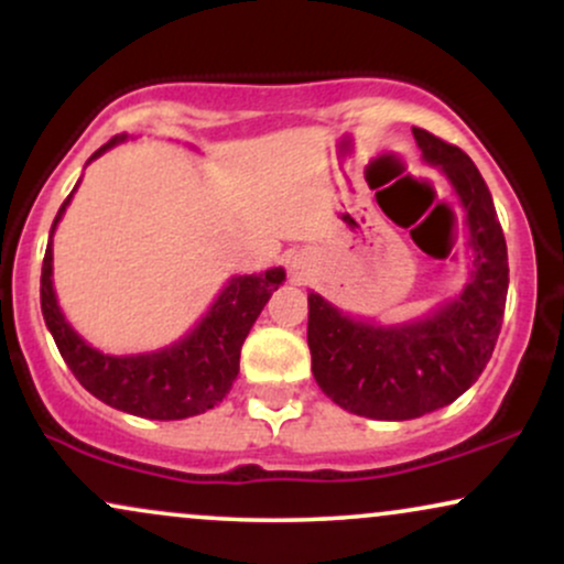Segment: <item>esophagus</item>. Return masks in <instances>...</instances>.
<instances>
[{
	"label": "esophagus",
	"instance_id": "1",
	"mask_svg": "<svg viewBox=\"0 0 564 564\" xmlns=\"http://www.w3.org/2000/svg\"><path fill=\"white\" fill-rule=\"evenodd\" d=\"M291 275H294V281H304V278L310 275L307 262L300 260V257H294V262H291Z\"/></svg>",
	"mask_w": 564,
	"mask_h": 564
}]
</instances>
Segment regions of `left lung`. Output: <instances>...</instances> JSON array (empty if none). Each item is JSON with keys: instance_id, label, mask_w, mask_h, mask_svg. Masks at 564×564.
<instances>
[{"instance_id": "8db88e82", "label": "left lung", "mask_w": 564, "mask_h": 564, "mask_svg": "<svg viewBox=\"0 0 564 564\" xmlns=\"http://www.w3.org/2000/svg\"><path fill=\"white\" fill-rule=\"evenodd\" d=\"M413 138L467 212L469 283L453 302L403 326L355 321L321 294L307 296L315 381L339 408L381 422L419 419L475 384L494 355L509 289L507 241L475 161L426 129L416 127Z\"/></svg>"}]
</instances>
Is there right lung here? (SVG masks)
<instances>
[{
    "instance_id": "add662e5",
    "label": "right lung",
    "mask_w": 564,
    "mask_h": 564,
    "mask_svg": "<svg viewBox=\"0 0 564 564\" xmlns=\"http://www.w3.org/2000/svg\"><path fill=\"white\" fill-rule=\"evenodd\" d=\"M124 140L127 134H116L106 145L97 148L89 161ZM70 196L57 212L42 262V315L70 373L97 400L132 416L174 422L215 408L238 377L243 339L260 318L270 294L286 278L283 268L264 270L260 275L230 278L206 318H200L198 326L177 345L156 352L124 355V358L102 355L68 326L53 289V232L70 204Z\"/></svg>"
}]
</instances>
